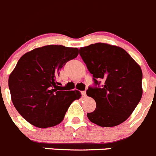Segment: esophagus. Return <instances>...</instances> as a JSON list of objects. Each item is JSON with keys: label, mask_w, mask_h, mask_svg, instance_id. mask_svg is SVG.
Returning a JSON list of instances; mask_svg holds the SVG:
<instances>
[{"label": "esophagus", "mask_w": 156, "mask_h": 156, "mask_svg": "<svg viewBox=\"0 0 156 156\" xmlns=\"http://www.w3.org/2000/svg\"><path fill=\"white\" fill-rule=\"evenodd\" d=\"M81 95H82V97H85V96H86V91H81Z\"/></svg>", "instance_id": "1"}]
</instances>
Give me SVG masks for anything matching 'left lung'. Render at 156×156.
Instances as JSON below:
<instances>
[{"instance_id": "left-lung-1", "label": "left lung", "mask_w": 156, "mask_h": 156, "mask_svg": "<svg viewBox=\"0 0 156 156\" xmlns=\"http://www.w3.org/2000/svg\"><path fill=\"white\" fill-rule=\"evenodd\" d=\"M79 54L94 81L86 91L96 102L88 119L101 127L124 122L142 98L140 66L124 49L108 44L81 48Z\"/></svg>"}]
</instances>
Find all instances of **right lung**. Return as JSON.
I'll return each instance as SVG.
<instances>
[{"label":"right lung","mask_w":156,"mask_h":156,"mask_svg":"<svg viewBox=\"0 0 156 156\" xmlns=\"http://www.w3.org/2000/svg\"><path fill=\"white\" fill-rule=\"evenodd\" d=\"M78 49L47 45L24 54L10 75L8 86L17 111L36 127L59 124L70 105L81 96L78 91H64L57 81L59 71L76 58Z\"/></svg>","instance_id":"add662e5"}]
</instances>
